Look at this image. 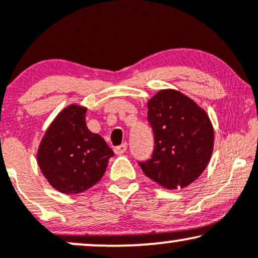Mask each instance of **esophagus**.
Segmentation results:
<instances>
[{
	"mask_svg": "<svg viewBox=\"0 0 258 258\" xmlns=\"http://www.w3.org/2000/svg\"><path fill=\"white\" fill-rule=\"evenodd\" d=\"M126 150H127V143H123V144H121V146L115 147L114 152H115V154H117V155H121V154L126 153Z\"/></svg>",
	"mask_w": 258,
	"mask_h": 258,
	"instance_id": "34e87169",
	"label": "esophagus"
}]
</instances>
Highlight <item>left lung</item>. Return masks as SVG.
<instances>
[{
    "instance_id": "left-lung-1",
    "label": "left lung",
    "mask_w": 258,
    "mask_h": 258,
    "mask_svg": "<svg viewBox=\"0 0 258 258\" xmlns=\"http://www.w3.org/2000/svg\"><path fill=\"white\" fill-rule=\"evenodd\" d=\"M154 135L149 160L138 165L167 189L184 188L203 173L214 149V128L206 112L180 92L164 90L148 102Z\"/></svg>"
}]
</instances>
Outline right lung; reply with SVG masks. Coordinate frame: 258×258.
Returning <instances> with one entry per match:
<instances>
[{
    "mask_svg": "<svg viewBox=\"0 0 258 258\" xmlns=\"http://www.w3.org/2000/svg\"><path fill=\"white\" fill-rule=\"evenodd\" d=\"M86 108L70 105L55 117L41 142L38 166L52 186L79 194L102 179L114 152L86 125Z\"/></svg>",
    "mask_w": 258,
    "mask_h": 258,
    "instance_id": "add662e5",
    "label": "right lung"
}]
</instances>
